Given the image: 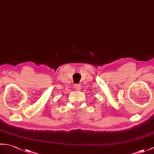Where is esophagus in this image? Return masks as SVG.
I'll list each match as a JSON object with an SVG mask.
<instances>
[{
  "label": "esophagus",
  "mask_w": 154,
  "mask_h": 154,
  "mask_svg": "<svg viewBox=\"0 0 154 154\" xmlns=\"http://www.w3.org/2000/svg\"><path fill=\"white\" fill-rule=\"evenodd\" d=\"M75 88H76V90H77V91H79V90H80V88H81V85L80 84H76L75 85Z\"/></svg>",
  "instance_id": "esophagus-1"
}]
</instances>
